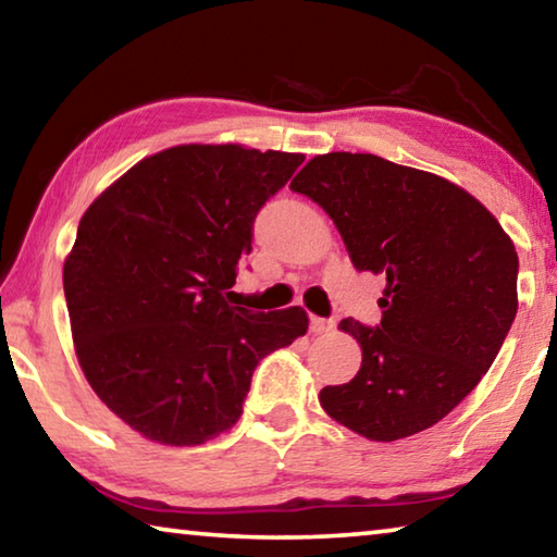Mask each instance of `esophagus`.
<instances>
[{"instance_id": "obj_1", "label": "esophagus", "mask_w": 557, "mask_h": 557, "mask_svg": "<svg viewBox=\"0 0 557 557\" xmlns=\"http://www.w3.org/2000/svg\"><path fill=\"white\" fill-rule=\"evenodd\" d=\"M334 326V320H326V317H310V330L314 334H324Z\"/></svg>"}]
</instances>
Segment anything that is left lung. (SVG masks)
Returning a JSON list of instances; mask_svg holds the SVG:
<instances>
[{"label": "left lung", "instance_id": "8db88e82", "mask_svg": "<svg viewBox=\"0 0 557 557\" xmlns=\"http://www.w3.org/2000/svg\"><path fill=\"white\" fill-rule=\"evenodd\" d=\"M334 220L359 272L386 280L382 322L342 320L361 369L324 386L332 419L372 441L434 426L488 372L518 312V252L463 188L372 153H326L289 185Z\"/></svg>", "mask_w": 557, "mask_h": 557}]
</instances>
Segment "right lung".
I'll return each mask as SVG.
<instances>
[{
	"label": "right lung",
	"instance_id": "add662e5",
	"mask_svg": "<svg viewBox=\"0 0 557 557\" xmlns=\"http://www.w3.org/2000/svg\"><path fill=\"white\" fill-rule=\"evenodd\" d=\"M302 153L175 146L86 210L64 262L76 357L99 399L146 438L198 446L240 419L252 372L307 312L231 307L260 208Z\"/></svg>",
	"mask_w": 557,
	"mask_h": 557
}]
</instances>
